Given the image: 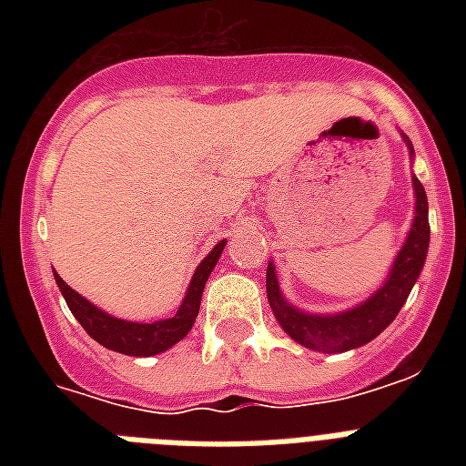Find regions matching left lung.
I'll use <instances>...</instances> for the list:
<instances>
[{
    "label": "left lung",
    "instance_id": "1",
    "mask_svg": "<svg viewBox=\"0 0 466 466\" xmlns=\"http://www.w3.org/2000/svg\"><path fill=\"white\" fill-rule=\"evenodd\" d=\"M406 145L413 147L404 135ZM413 196H416V215L409 229L404 247L399 248L390 276L380 290L360 302L358 307L340 314H307V311L292 307L280 292L276 268L268 263L266 270V292H268L270 309L276 314L278 324L292 340L299 346L321 350V353H346L353 348H360L377 339L387 326L394 321L399 309L404 307L413 283L419 280L420 268L426 263L428 241H431V225H428V198L420 181L413 176Z\"/></svg>",
    "mask_w": 466,
    "mask_h": 466
}]
</instances>
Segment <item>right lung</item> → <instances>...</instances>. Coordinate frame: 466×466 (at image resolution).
<instances>
[{
    "label": "right lung",
    "instance_id": "add662e5",
    "mask_svg": "<svg viewBox=\"0 0 466 466\" xmlns=\"http://www.w3.org/2000/svg\"><path fill=\"white\" fill-rule=\"evenodd\" d=\"M227 241L222 239L218 247L212 248L210 254L205 256L200 266L196 268L190 278L188 292L183 298L181 307L174 317L152 321V324H140V321H126V319H116L91 305L89 299H84L79 292H75L57 273H55V283L60 288L62 298L67 302L69 311L75 314L76 321L84 326V331L89 333L91 339L101 343L108 350L123 355H135V358H149V355L164 353L168 348L178 343L186 333L196 324L198 311H200V298H203V288L210 278L212 268L218 266V258L222 254Z\"/></svg>",
    "mask_w": 466,
    "mask_h": 466
}]
</instances>
